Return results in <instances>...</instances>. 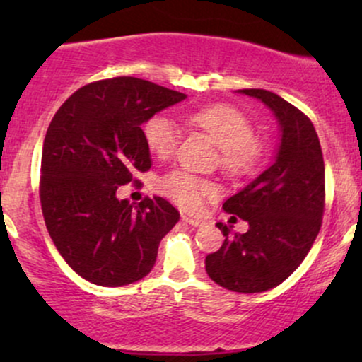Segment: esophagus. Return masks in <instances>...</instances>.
<instances>
[{
	"instance_id": "obj_1",
	"label": "esophagus",
	"mask_w": 362,
	"mask_h": 362,
	"mask_svg": "<svg viewBox=\"0 0 362 362\" xmlns=\"http://www.w3.org/2000/svg\"><path fill=\"white\" fill-rule=\"evenodd\" d=\"M182 221L190 224V226H202L204 224V221L199 218H192V216H187V214H182Z\"/></svg>"
}]
</instances>
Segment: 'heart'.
I'll use <instances>...</instances> for the list:
<instances>
[{
    "mask_svg": "<svg viewBox=\"0 0 362 362\" xmlns=\"http://www.w3.org/2000/svg\"><path fill=\"white\" fill-rule=\"evenodd\" d=\"M190 126L209 134L216 146L221 148L224 168L231 173H247L260 155L259 143L253 139L252 122L238 109L230 105H211L187 115ZM149 151L158 158H167L175 151L180 131L165 115H153L143 127ZM158 190L185 209H197L204 197L214 195L213 184L185 170H172L158 180Z\"/></svg>",
    "mask_w": 362,
    "mask_h": 362,
    "instance_id": "obj_1",
    "label": "heart"
}]
</instances>
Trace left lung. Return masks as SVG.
<instances>
[{"instance_id":"8db88e82","label":"left lung","mask_w":362,"mask_h":362,"mask_svg":"<svg viewBox=\"0 0 362 362\" xmlns=\"http://www.w3.org/2000/svg\"><path fill=\"white\" fill-rule=\"evenodd\" d=\"M271 109L281 139L272 165L223 204L248 223L247 233L226 224L224 243L206 257V272L235 293H262L279 286L300 267L322 226L325 165L311 120L279 95L260 88L238 90Z\"/></svg>"}]
</instances>
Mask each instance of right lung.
<instances>
[{"instance_id":"obj_1","label":"right lung","mask_w":362,"mask_h":362,"mask_svg":"<svg viewBox=\"0 0 362 362\" xmlns=\"http://www.w3.org/2000/svg\"><path fill=\"white\" fill-rule=\"evenodd\" d=\"M187 95L132 76L85 85L44 139L40 204L49 235L83 279L119 288L143 279L180 214L161 197L139 206L117 189L151 168L143 124Z\"/></svg>"}]
</instances>
